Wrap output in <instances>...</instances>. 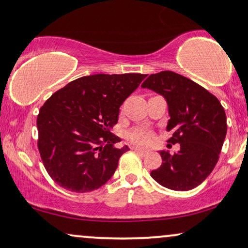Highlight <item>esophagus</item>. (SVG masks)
<instances>
[{
	"label": "esophagus",
	"instance_id": "esophagus-1",
	"mask_svg": "<svg viewBox=\"0 0 248 248\" xmlns=\"http://www.w3.org/2000/svg\"><path fill=\"white\" fill-rule=\"evenodd\" d=\"M133 150L135 152H137L139 153V155H146L147 153V151H145V150H142V149H140V147H133Z\"/></svg>",
	"mask_w": 248,
	"mask_h": 248
}]
</instances>
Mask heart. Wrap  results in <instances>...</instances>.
<instances>
[{
    "label": "heart",
    "instance_id": "1",
    "mask_svg": "<svg viewBox=\"0 0 248 248\" xmlns=\"http://www.w3.org/2000/svg\"><path fill=\"white\" fill-rule=\"evenodd\" d=\"M127 140L139 146H149L155 140V133L147 128H134L128 131Z\"/></svg>",
    "mask_w": 248,
    "mask_h": 248
}]
</instances>
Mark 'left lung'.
Instances as JSON below:
<instances>
[{
  "label": "left lung",
  "mask_w": 248,
  "mask_h": 248,
  "mask_svg": "<svg viewBox=\"0 0 248 248\" xmlns=\"http://www.w3.org/2000/svg\"><path fill=\"white\" fill-rule=\"evenodd\" d=\"M165 97L170 119L171 144L177 153L160 151L162 164L151 176L165 187L189 191L202 184L217 164L227 135V117L220 101L205 88L171 71L151 74L142 84Z\"/></svg>",
  "instance_id": "1"
}]
</instances>
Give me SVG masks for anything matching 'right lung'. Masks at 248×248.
Returning a JSON list of instances; mask_svg holds the SVG:
<instances>
[{
  "mask_svg": "<svg viewBox=\"0 0 248 248\" xmlns=\"http://www.w3.org/2000/svg\"><path fill=\"white\" fill-rule=\"evenodd\" d=\"M146 74H93L72 81L41 108L37 115L41 159L59 186L83 193L113 176L128 146L111 133L119 108Z\"/></svg>",
  "mask_w": 248,
  "mask_h": 248,
  "instance_id": "1",
  "label": "right lung"
}]
</instances>
